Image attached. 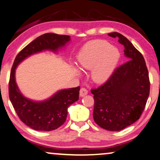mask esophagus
Returning a JSON list of instances; mask_svg holds the SVG:
<instances>
[{
    "label": "esophagus",
    "mask_w": 160,
    "mask_h": 160,
    "mask_svg": "<svg viewBox=\"0 0 160 160\" xmlns=\"http://www.w3.org/2000/svg\"><path fill=\"white\" fill-rule=\"evenodd\" d=\"M88 94V90L85 88H82L80 91V97H85V96Z\"/></svg>",
    "instance_id": "34e87169"
}]
</instances>
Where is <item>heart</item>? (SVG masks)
<instances>
[{
    "mask_svg": "<svg viewBox=\"0 0 160 160\" xmlns=\"http://www.w3.org/2000/svg\"><path fill=\"white\" fill-rule=\"evenodd\" d=\"M119 58L118 49L103 40H93L83 46L78 55V61L82 69H91V78L95 82L102 83L113 73ZM74 70L80 73L78 68H74Z\"/></svg>",
    "mask_w": 160,
    "mask_h": 160,
    "instance_id": "heart-1",
    "label": "heart"
}]
</instances>
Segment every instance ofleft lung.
I'll list each match as a JSON object with an SVG mask.
<instances>
[{"mask_svg":"<svg viewBox=\"0 0 160 160\" xmlns=\"http://www.w3.org/2000/svg\"><path fill=\"white\" fill-rule=\"evenodd\" d=\"M108 36L118 37L127 61L115 69L105 84L91 89L94 99L93 116L102 128L120 131L140 118L149 96L150 82L141 53L121 33L113 32Z\"/></svg>","mask_w":160,"mask_h":160,"instance_id":"8db88e82","label":"left lung"}]
</instances>
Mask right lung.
Segmentation results:
<instances>
[{"label":"right lung","mask_w":160,"mask_h":160,"mask_svg":"<svg viewBox=\"0 0 160 160\" xmlns=\"http://www.w3.org/2000/svg\"><path fill=\"white\" fill-rule=\"evenodd\" d=\"M70 40L69 36L43 34L23 48L14 61L8 83L10 101L20 120L35 130L51 131L63 125L67 119L68 108L79 99L80 88L62 89L44 101H33L20 92L15 80L16 69L22 61L36 53L44 50L58 52Z\"/></svg>","instance_id":"right-lung-1"}]
</instances>
